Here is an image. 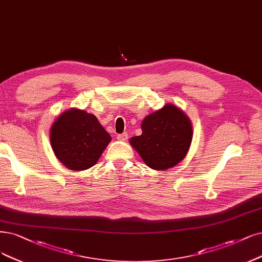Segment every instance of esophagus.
Instances as JSON below:
<instances>
[{"label": "esophagus", "mask_w": 262, "mask_h": 262, "mask_svg": "<svg viewBox=\"0 0 262 262\" xmlns=\"http://www.w3.org/2000/svg\"><path fill=\"white\" fill-rule=\"evenodd\" d=\"M118 138L119 140H121V141H126L128 139V134L127 133H123V134H120V135H118Z\"/></svg>", "instance_id": "esophagus-1"}]
</instances>
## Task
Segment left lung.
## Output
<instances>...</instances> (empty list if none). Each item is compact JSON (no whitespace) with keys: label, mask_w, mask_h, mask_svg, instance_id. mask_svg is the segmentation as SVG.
I'll return each mask as SVG.
<instances>
[{"label":"left lung","mask_w":262,"mask_h":262,"mask_svg":"<svg viewBox=\"0 0 262 262\" xmlns=\"http://www.w3.org/2000/svg\"><path fill=\"white\" fill-rule=\"evenodd\" d=\"M142 134L129 142L147 165L157 170L176 166L189 151L192 125L178 106L167 103L149 114L141 123Z\"/></svg>","instance_id":"8db88e82"}]
</instances>
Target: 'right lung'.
Instances as JSON below:
<instances>
[{"label": "right lung", "mask_w": 262, "mask_h": 262, "mask_svg": "<svg viewBox=\"0 0 262 262\" xmlns=\"http://www.w3.org/2000/svg\"><path fill=\"white\" fill-rule=\"evenodd\" d=\"M50 137L56 158L71 170L94 166L111 141L96 116L80 109H70L58 116Z\"/></svg>", "instance_id": "obj_1"}]
</instances>
